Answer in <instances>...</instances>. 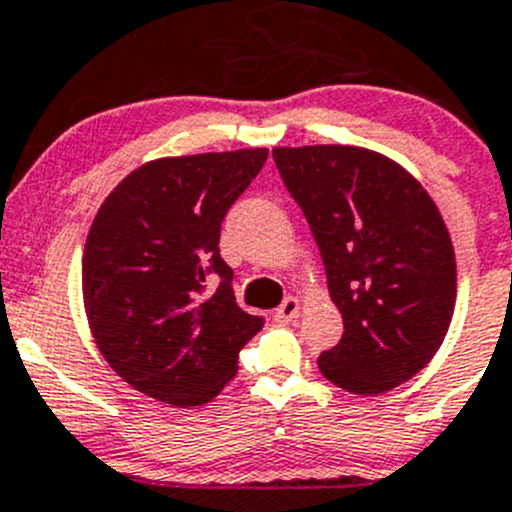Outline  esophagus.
<instances>
[{
  "label": "esophagus",
  "instance_id": "1",
  "mask_svg": "<svg viewBox=\"0 0 512 512\" xmlns=\"http://www.w3.org/2000/svg\"><path fill=\"white\" fill-rule=\"evenodd\" d=\"M298 308H301V303H298V298L288 296L286 301H283L281 306H278L276 311H273V318H276L278 323H288V321H293V318L298 316Z\"/></svg>",
  "mask_w": 512,
  "mask_h": 512
}]
</instances>
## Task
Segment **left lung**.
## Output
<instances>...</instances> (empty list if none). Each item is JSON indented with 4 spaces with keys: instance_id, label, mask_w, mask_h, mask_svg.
<instances>
[{
    "instance_id": "left-lung-1",
    "label": "left lung",
    "mask_w": 512,
    "mask_h": 512,
    "mask_svg": "<svg viewBox=\"0 0 512 512\" xmlns=\"http://www.w3.org/2000/svg\"><path fill=\"white\" fill-rule=\"evenodd\" d=\"M321 251L343 336L318 356L338 388L373 396L416 376L448 333L455 254L423 186L358 146L273 149Z\"/></svg>"
}]
</instances>
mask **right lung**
Returning <instances> with one entry per match:
<instances>
[{"instance_id":"obj_1","label":"right lung","mask_w":512,"mask_h":512,"mask_svg":"<svg viewBox=\"0 0 512 512\" xmlns=\"http://www.w3.org/2000/svg\"><path fill=\"white\" fill-rule=\"evenodd\" d=\"M266 159L241 149L151 161L101 204L82 258L84 308L101 356L136 391L204 406L263 328L236 306L219 239Z\"/></svg>"}]
</instances>
